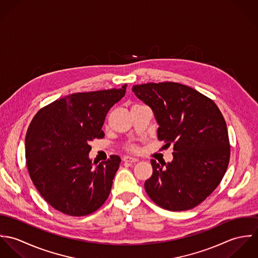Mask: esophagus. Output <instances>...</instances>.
<instances>
[{
	"label": "esophagus",
	"mask_w": 258,
	"mask_h": 258,
	"mask_svg": "<svg viewBox=\"0 0 258 258\" xmlns=\"http://www.w3.org/2000/svg\"><path fill=\"white\" fill-rule=\"evenodd\" d=\"M123 161H124V162H127V163H136V162H138L139 160H138L137 158L125 156V157H123Z\"/></svg>",
	"instance_id": "esophagus-1"
}]
</instances>
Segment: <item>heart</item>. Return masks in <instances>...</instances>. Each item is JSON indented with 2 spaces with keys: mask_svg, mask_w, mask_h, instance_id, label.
<instances>
[{
  "mask_svg": "<svg viewBox=\"0 0 258 258\" xmlns=\"http://www.w3.org/2000/svg\"><path fill=\"white\" fill-rule=\"evenodd\" d=\"M126 149L129 151V152H132V153H136L139 151V148L137 147L135 144H129Z\"/></svg>",
  "mask_w": 258,
  "mask_h": 258,
  "instance_id": "b5f03b06",
  "label": "heart"
}]
</instances>
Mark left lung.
<instances>
[{"instance_id": "left-lung-1", "label": "left lung", "mask_w": 258, "mask_h": 258, "mask_svg": "<svg viewBox=\"0 0 258 258\" xmlns=\"http://www.w3.org/2000/svg\"><path fill=\"white\" fill-rule=\"evenodd\" d=\"M132 91L154 112L158 139L167 147L174 145L171 163L151 160L148 196L168 211L197 207L220 184L229 163L230 145L221 111L211 98L177 82L137 84Z\"/></svg>"}]
</instances>
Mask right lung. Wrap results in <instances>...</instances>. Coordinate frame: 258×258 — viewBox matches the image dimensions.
Segmentation results:
<instances>
[{"mask_svg": "<svg viewBox=\"0 0 258 258\" xmlns=\"http://www.w3.org/2000/svg\"><path fill=\"white\" fill-rule=\"evenodd\" d=\"M122 88L78 92L42 107L26 135V163L40 196L56 211L84 217L97 211L110 194L121 159L112 155L93 167L90 141L104 137L102 126Z\"/></svg>", "mask_w": 258, "mask_h": 258, "instance_id": "1", "label": "right lung"}]
</instances>
